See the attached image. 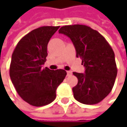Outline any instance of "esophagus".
<instances>
[{"label":"esophagus","instance_id":"obj_1","mask_svg":"<svg viewBox=\"0 0 127 127\" xmlns=\"http://www.w3.org/2000/svg\"><path fill=\"white\" fill-rule=\"evenodd\" d=\"M71 75H72V72H71V71H70V70L67 71V76H71Z\"/></svg>","mask_w":127,"mask_h":127}]
</instances>
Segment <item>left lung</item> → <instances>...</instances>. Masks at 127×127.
Instances as JSON below:
<instances>
[{
  "instance_id": "left-lung-1",
  "label": "left lung",
  "mask_w": 127,
  "mask_h": 127,
  "mask_svg": "<svg viewBox=\"0 0 127 127\" xmlns=\"http://www.w3.org/2000/svg\"><path fill=\"white\" fill-rule=\"evenodd\" d=\"M59 33L71 39L85 67V73H73L78 79L73 88L75 99L85 104L99 103L111 92L117 76L113 48L100 33L85 25L64 26Z\"/></svg>"
}]
</instances>
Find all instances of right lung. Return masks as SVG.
I'll use <instances>...</instances> for the list:
<instances>
[{
  "instance_id": "right-lung-1",
  "label": "right lung",
  "mask_w": 127,
  "mask_h": 127,
  "mask_svg": "<svg viewBox=\"0 0 127 127\" xmlns=\"http://www.w3.org/2000/svg\"><path fill=\"white\" fill-rule=\"evenodd\" d=\"M60 26H42L21 39L16 45L9 75L19 95L34 107H42L56 98V90L63 82L66 71L43 68L48 43Z\"/></svg>"
}]
</instances>
